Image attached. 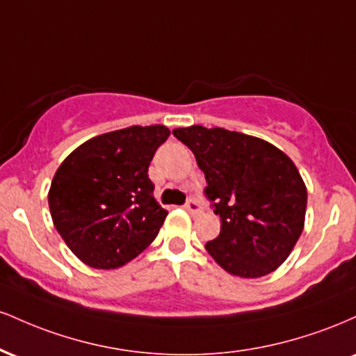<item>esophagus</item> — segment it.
Listing matches in <instances>:
<instances>
[{"mask_svg":"<svg viewBox=\"0 0 356 356\" xmlns=\"http://www.w3.org/2000/svg\"><path fill=\"white\" fill-rule=\"evenodd\" d=\"M184 207H186V209L189 211L192 216H197V214H201V212H202L201 204L195 202V201H192V199H191V201H187L186 206H184Z\"/></svg>","mask_w":356,"mask_h":356,"instance_id":"obj_1","label":"esophagus"}]
</instances>
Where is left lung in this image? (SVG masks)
<instances>
[{"mask_svg":"<svg viewBox=\"0 0 356 356\" xmlns=\"http://www.w3.org/2000/svg\"><path fill=\"white\" fill-rule=\"evenodd\" d=\"M172 134L195 155L220 232L206 243L220 268L261 277L284 263L305 227L306 186L291 159L269 142L192 125Z\"/></svg>","mask_w":356,"mask_h":356,"instance_id":"obj_1","label":"left lung"}]
</instances>
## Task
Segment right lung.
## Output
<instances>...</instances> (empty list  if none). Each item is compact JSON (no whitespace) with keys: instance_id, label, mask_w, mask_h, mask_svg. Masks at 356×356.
<instances>
[{"instance_id":"add662e5","label":"right lung","mask_w":356,"mask_h":356,"mask_svg":"<svg viewBox=\"0 0 356 356\" xmlns=\"http://www.w3.org/2000/svg\"><path fill=\"white\" fill-rule=\"evenodd\" d=\"M170 130L127 127L76 147L61 162L48 192L58 234L81 263L115 269L157 238L167 211L154 197L149 165Z\"/></svg>"}]
</instances>
